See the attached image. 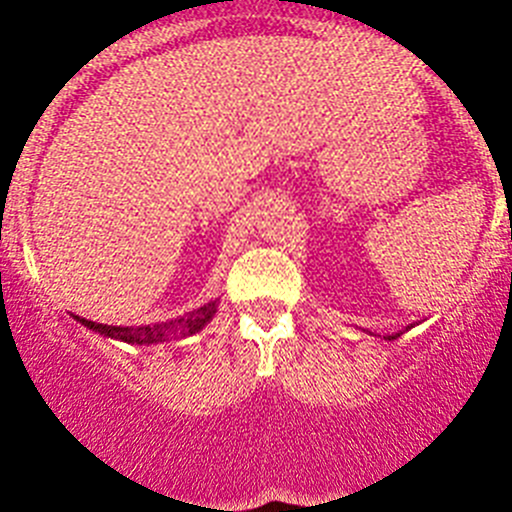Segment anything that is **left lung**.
I'll use <instances>...</instances> for the list:
<instances>
[{
	"mask_svg": "<svg viewBox=\"0 0 512 512\" xmlns=\"http://www.w3.org/2000/svg\"><path fill=\"white\" fill-rule=\"evenodd\" d=\"M396 337H399V334H396ZM396 337H391V339H396Z\"/></svg>",
	"mask_w": 512,
	"mask_h": 512,
	"instance_id": "1",
	"label": "left lung"
}]
</instances>
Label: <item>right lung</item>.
<instances>
[{
	"label": "right lung",
	"mask_w": 512,
	"mask_h": 512,
	"mask_svg": "<svg viewBox=\"0 0 512 512\" xmlns=\"http://www.w3.org/2000/svg\"><path fill=\"white\" fill-rule=\"evenodd\" d=\"M213 314H215V302L205 304V307L195 309V312H190L188 317L175 319V322L146 324V327H108V324H96L91 322V319H79V322L84 324V327L101 332L103 337L121 339V342H128V344H153V342H165V339L175 332L195 334L198 329H203L205 324L210 322Z\"/></svg>",
	"instance_id": "add662e5"
}]
</instances>
